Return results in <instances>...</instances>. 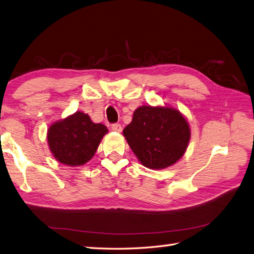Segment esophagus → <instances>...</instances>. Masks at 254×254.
I'll return each mask as SVG.
<instances>
[{
  "label": "esophagus",
  "mask_w": 254,
  "mask_h": 254,
  "mask_svg": "<svg viewBox=\"0 0 254 254\" xmlns=\"http://www.w3.org/2000/svg\"><path fill=\"white\" fill-rule=\"evenodd\" d=\"M111 129L113 130V131H116V132H122L123 127H122V125H121V124H113V125L111 126Z\"/></svg>",
  "instance_id": "esophagus-1"
}]
</instances>
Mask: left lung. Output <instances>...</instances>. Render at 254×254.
<instances>
[{
  "label": "left lung",
  "instance_id": "1",
  "mask_svg": "<svg viewBox=\"0 0 254 254\" xmlns=\"http://www.w3.org/2000/svg\"><path fill=\"white\" fill-rule=\"evenodd\" d=\"M125 139L144 167L162 170L184 156L191 131L187 119L170 106H142L123 130Z\"/></svg>",
  "mask_w": 254,
  "mask_h": 254
}]
</instances>
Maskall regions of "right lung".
<instances>
[{
  "instance_id": "add662e5",
  "label": "right lung",
  "mask_w": 254,
  "mask_h": 254,
  "mask_svg": "<svg viewBox=\"0 0 254 254\" xmlns=\"http://www.w3.org/2000/svg\"><path fill=\"white\" fill-rule=\"evenodd\" d=\"M107 133L105 125L96 124L88 114L77 111L51 124L47 141L50 152L60 163L80 167L93 158Z\"/></svg>"
}]
</instances>
